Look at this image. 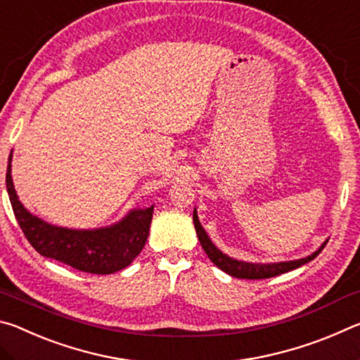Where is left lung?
<instances>
[{
  "label": "left lung",
  "instance_id": "obj_1",
  "mask_svg": "<svg viewBox=\"0 0 360 360\" xmlns=\"http://www.w3.org/2000/svg\"><path fill=\"white\" fill-rule=\"evenodd\" d=\"M193 224H195V230H197L200 245H202L206 255L211 259L212 264H214L217 268H221V270L227 273V275L241 278V279H265V278L278 276L281 275V273H288L290 270H295V268L308 264V262H311L314 257H318L319 252L326 248L328 241L327 238L313 254L307 255V257H302L297 260H288V262H271V264H254V262H245V260L229 257V255L224 254L221 249H217L214 243L210 240V236L202 227V224H200L197 208L193 210Z\"/></svg>",
  "mask_w": 360,
  "mask_h": 360
}]
</instances>
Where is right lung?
<instances>
[{"mask_svg":"<svg viewBox=\"0 0 360 360\" xmlns=\"http://www.w3.org/2000/svg\"><path fill=\"white\" fill-rule=\"evenodd\" d=\"M12 152L9 155L6 188L12 211L36 251L44 257L56 259L76 270L94 275H111L129 266L143 251L148 241L154 205L131 210L119 222L100 229H68L49 224L30 212L17 197L11 176Z\"/></svg>","mask_w":360,"mask_h":360,"instance_id":"add662e5","label":"right lung"}]
</instances>
